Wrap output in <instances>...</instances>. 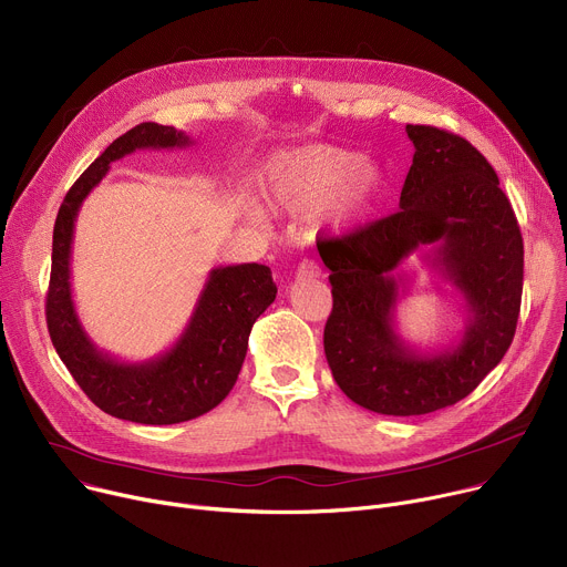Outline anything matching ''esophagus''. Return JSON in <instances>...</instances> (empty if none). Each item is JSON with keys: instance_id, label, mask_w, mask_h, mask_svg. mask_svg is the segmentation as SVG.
Listing matches in <instances>:
<instances>
[{"instance_id": "esophagus-1", "label": "esophagus", "mask_w": 567, "mask_h": 567, "mask_svg": "<svg viewBox=\"0 0 567 567\" xmlns=\"http://www.w3.org/2000/svg\"><path fill=\"white\" fill-rule=\"evenodd\" d=\"M319 276H321V269H319V265L315 260H302L298 265V269H296V278L298 280H315Z\"/></svg>"}]
</instances>
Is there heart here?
Returning <instances> with one entry per match:
<instances>
[{"label":"heart","instance_id":"heart-1","mask_svg":"<svg viewBox=\"0 0 567 567\" xmlns=\"http://www.w3.org/2000/svg\"><path fill=\"white\" fill-rule=\"evenodd\" d=\"M384 169L334 144L312 142L278 151L267 165V192L282 213L319 208L321 224L346 235L364 226L384 196Z\"/></svg>","mask_w":567,"mask_h":567}]
</instances>
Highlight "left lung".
Here are the masks:
<instances>
[{"mask_svg":"<svg viewBox=\"0 0 567 567\" xmlns=\"http://www.w3.org/2000/svg\"><path fill=\"white\" fill-rule=\"evenodd\" d=\"M414 161L400 213L323 239L332 271V315L323 348L334 382L359 406L384 416H423L477 389L516 334L525 250L516 215L482 153L454 133L406 124ZM467 300L470 323L452 349L421 353L394 332L403 279L394 269L421 245Z\"/></svg>","mask_w":567,"mask_h":567,"instance_id":"left-lung-1","label":"left lung"}]
</instances>
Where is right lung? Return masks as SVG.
I'll return each instance as SVG.
<instances>
[{
  "label": "right lung",
  "instance_id": "add662e5",
  "mask_svg": "<svg viewBox=\"0 0 567 567\" xmlns=\"http://www.w3.org/2000/svg\"><path fill=\"white\" fill-rule=\"evenodd\" d=\"M192 140L174 126L142 122L117 137L65 194L54 224L47 328L63 364L83 393L106 414L142 423L174 425L215 409L235 386L248 334L278 287L265 265H230L210 271L181 339L148 362H120L99 350L83 330L72 300V237L85 196L101 183L111 163L137 148H183Z\"/></svg>",
  "mask_w": 567,
  "mask_h": 567
}]
</instances>
